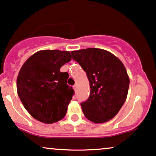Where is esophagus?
Instances as JSON below:
<instances>
[{
	"instance_id": "1",
	"label": "esophagus",
	"mask_w": 156,
	"mask_h": 156,
	"mask_svg": "<svg viewBox=\"0 0 156 156\" xmlns=\"http://www.w3.org/2000/svg\"><path fill=\"white\" fill-rule=\"evenodd\" d=\"M76 87H76V85H73V90H74V91H76Z\"/></svg>"
}]
</instances>
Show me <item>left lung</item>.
I'll use <instances>...</instances> for the list:
<instances>
[{"instance_id": "left-lung-1", "label": "left lung", "mask_w": 156, "mask_h": 156, "mask_svg": "<svg viewBox=\"0 0 156 156\" xmlns=\"http://www.w3.org/2000/svg\"><path fill=\"white\" fill-rule=\"evenodd\" d=\"M71 54L90 83V96L81 103L84 115L94 123L108 122L127 99L130 79L125 66L114 55L101 48L72 51Z\"/></svg>"}]
</instances>
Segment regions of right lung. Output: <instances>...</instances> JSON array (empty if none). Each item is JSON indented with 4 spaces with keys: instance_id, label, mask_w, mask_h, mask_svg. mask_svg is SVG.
Listing matches in <instances>:
<instances>
[{
    "instance_id": "add662e5",
    "label": "right lung",
    "mask_w": 156,
    "mask_h": 156,
    "mask_svg": "<svg viewBox=\"0 0 156 156\" xmlns=\"http://www.w3.org/2000/svg\"><path fill=\"white\" fill-rule=\"evenodd\" d=\"M71 59L67 51L42 50L23 65L17 78V94L35 119L52 124L66 116L74 91L67 85L69 73L59 70Z\"/></svg>"
}]
</instances>
